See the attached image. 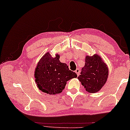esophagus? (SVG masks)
<instances>
[{"label": "esophagus", "instance_id": "34e87169", "mask_svg": "<svg viewBox=\"0 0 130 130\" xmlns=\"http://www.w3.org/2000/svg\"><path fill=\"white\" fill-rule=\"evenodd\" d=\"M75 73L77 74V75L78 76L80 74V70L79 69H77L75 70Z\"/></svg>", "mask_w": 130, "mask_h": 130}]
</instances>
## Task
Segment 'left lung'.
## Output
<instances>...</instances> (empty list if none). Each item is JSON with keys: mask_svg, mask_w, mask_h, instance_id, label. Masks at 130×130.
I'll use <instances>...</instances> for the list:
<instances>
[{"mask_svg": "<svg viewBox=\"0 0 130 130\" xmlns=\"http://www.w3.org/2000/svg\"><path fill=\"white\" fill-rule=\"evenodd\" d=\"M108 74V66L100 55H86L85 66L78 79L86 91L95 93L100 90L105 84Z\"/></svg>", "mask_w": 130, "mask_h": 130, "instance_id": "obj_1", "label": "left lung"}]
</instances>
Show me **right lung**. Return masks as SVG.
Returning <instances> with one entry per match:
<instances>
[{"mask_svg": "<svg viewBox=\"0 0 130 130\" xmlns=\"http://www.w3.org/2000/svg\"><path fill=\"white\" fill-rule=\"evenodd\" d=\"M60 55L55 57L46 52L42 56L35 68V78L40 90L49 94L55 95L61 93L68 80L76 78L75 73L71 71L69 66L59 60Z\"/></svg>", "mask_w": 130, "mask_h": 130, "instance_id": "1", "label": "right lung"}]
</instances>
